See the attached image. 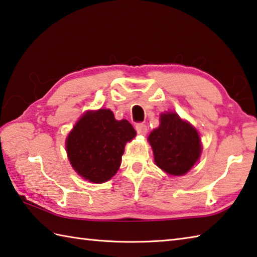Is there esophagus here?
Returning a JSON list of instances; mask_svg holds the SVG:
<instances>
[{"label": "esophagus", "instance_id": "obj_1", "mask_svg": "<svg viewBox=\"0 0 257 257\" xmlns=\"http://www.w3.org/2000/svg\"><path fill=\"white\" fill-rule=\"evenodd\" d=\"M136 132L138 135H146L147 133V125L145 123H137L136 124Z\"/></svg>", "mask_w": 257, "mask_h": 257}]
</instances>
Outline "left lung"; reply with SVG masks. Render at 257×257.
<instances>
[{"mask_svg": "<svg viewBox=\"0 0 257 257\" xmlns=\"http://www.w3.org/2000/svg\"><path fill=\"white\" fill-rule=\"evenodd\" d=\"M155 163L164 172L180 176L188 172L200 155L198 133L175 112L160 115V125L150 133Z\"/></svg>", "mask_w": 257, "mask_h": 257, "instance_id": "obj_1", "label": "left lung"}]
</instances>
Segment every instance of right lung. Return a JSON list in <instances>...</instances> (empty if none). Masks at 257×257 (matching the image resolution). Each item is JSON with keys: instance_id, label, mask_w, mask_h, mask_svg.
<instances>
[{"instance_id": "add662e5", "label": "right lung", "mask_w": 257, "mask_h": 257, "mask_svg": "<svg viewBox=\"0 0 257 257\" xmlns=\"http://www.w3.org/2000/svg\"><path fill=\"white\" fill-rule=\"evenodd\" d=\"M135 136L132 123L117 121L109 109L87 112L67 138L69 160L84 179L104 183L117 173L124 145Z\"/></svg>"}]
</instances>
